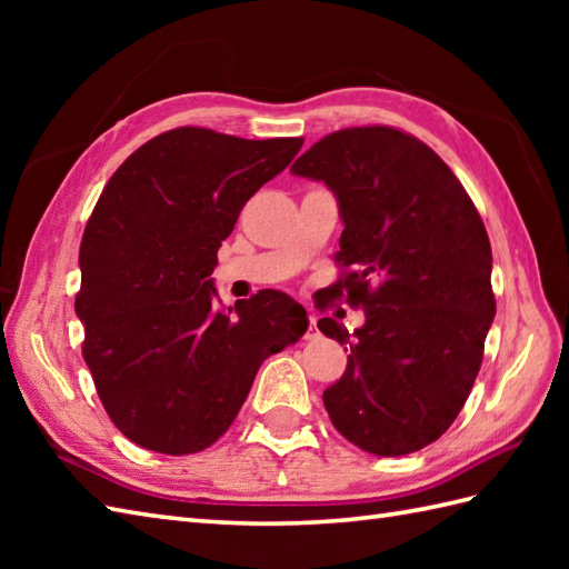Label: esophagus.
<instances>
[{
  "label": "esophagus",
  "mask_w": 569,
  "mask_h": 569,
  "mask_svg": "<svg viewBox=\"0 0 569 569\" xmlns=\"http://www.w3.org/2000/svg\"><path fill=\"white\" fill-rule=\"evenodd\" d=\"M306 337H318V318L316 316L308 318V332H306Z\"/></svg>",
  "instance_id": "esophagus-1"
}]
</instances>
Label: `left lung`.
<instances>
[{"label": "left lung", "instance_id": "left-lung-1", "mask_svg": "<svg viewBox=\"0 0 569 569\" xmlns=\"http://www.w3.org/2000/svg\"><path fill=\"white\" fill-rule=\"evenodd\" d=\"M291 171L340 200L335 291L367 312L355 335L318 320L349 345L322 393L332 426L379 457L422 450L462 410L497 316L485 222L450 166L393 127L332 131Z\"/></svg>", "mask_w": 569, "mask_h": 569}]
</instances>
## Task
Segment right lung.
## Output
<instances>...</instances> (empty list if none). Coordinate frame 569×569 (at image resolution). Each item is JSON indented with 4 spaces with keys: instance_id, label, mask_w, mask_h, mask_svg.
<instances>
[{
    "instance_id": "1",
    "label": "right lung",
    "mask_w": 569,
    "mask_h": 569,
    "mask_svg": "<svg viewBox=\"0 0 569 569\" xmlns=\"http://www.w3.org/2000/svg\"><path fill=\"white\" fill-rule=\"evenodd\" d=\"M300 147L178 127L104 186L82 234L76 312L107 416L139 447L192 455L220 440L261 361L308 330L306 308L278 291L217 310L210 278L241 208Z\"/></svg>"
}]
</instances>
